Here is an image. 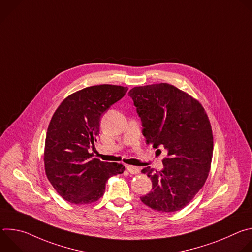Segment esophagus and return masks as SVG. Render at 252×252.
I'll return each instance as SVG.
<instances>
[{
  "instance_id": "obj_1",
  "label": "esophagus",
  "mask_w": 252,
  "mask_h": 252,
  "mask_svg": "<svg viewBox=\"0 0 252 252\" xmlns=\"http://www.w3.org/2000/svg\"><path fill=\"white\" fill-rule=\"evenodd\" d=\"M126 169L128 170L129 173L131 174H137L139 172V168L137 166H133V165H127Z\"/></svg>"
}]
</instances>
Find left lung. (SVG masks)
Segmentation results:
<instances>
[{
  "mask_svg": "<svg viewBox=\"0 0 252 252\" xmlns=\"http://www.w3.org/2000/svg\"><path fill=\"white\" fill-rule=\"evenodd\" d=\"M148 145L163 147V169L143 168L152 190L140 200L149 207L173 212L187 206L203 187L210 169L213 136L202 105L172 85L135 87L128 92Z\"/></svg>",
  "mask_w": 252,
  "mask_h": 252,
  "instance_id": "obj_1",
  "label": "left lung"
}]
</instances>
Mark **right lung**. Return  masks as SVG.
<instances>
[{
    "mask_svg": "<svg viewBox=\"0 0 252 252\" xmlns=\"http://www.w3.org/2000/svg\"><path fill=\"white\" fill-rule=\"evenodd\" d=\"M126 92L127 88L114 85L88 87L64 98L55 112L46 136L45 169L66 201L88 204L98 200L107 179L124 172L123 164L92 158L89 149L94 147L101 116Z\"/></svg>",
    "mask_w": 252,
    "mask_h": 252,
    "instance_id": "right-lung-1",
    "label": "right lung"
}]
</instances>
